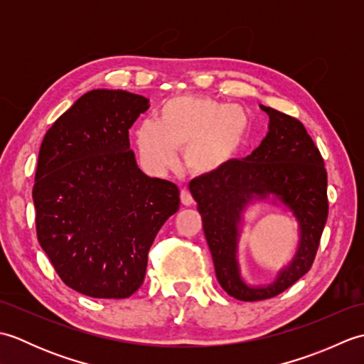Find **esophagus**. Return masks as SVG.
<instances>
[{
	"instance_id": "34e87169",
	"label": "esophagus",
	"mask_w": 364,
	"mask_h": 364,
	"mask_svg": "<svg viewBox=\"0 0 364 364\" xmlns=\"http://www.w3.org/2000/svg\"><path fill=\"white\" fill-rule=\"evenodd\" d=\"M180 197H181V203H183L184 206H191L192 203H194V198H192V194H191V192H189L188 189H183Z\"/></svg>"
}]
</instances>
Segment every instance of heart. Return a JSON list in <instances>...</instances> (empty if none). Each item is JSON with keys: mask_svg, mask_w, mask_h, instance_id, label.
<instances>
[{"mask_svg": "<svg viewBox=\"0 0 364 364\" xmlns=\"http://www.w3.org/2000/svg\"><path fill=\"white\" fill-rule=\"evenodd\" d=\"M250 119L244 107L210 97L181 95L162 105L159 120L145 119L136 131L144 166L164 172L176 164L183 150L184 166L194 175L225 168L244 146Z\"/></svg>", "mask_w": 364, "mask_h": 364, "instance_id": "heart-1", "label": "heart"}]
</instances>
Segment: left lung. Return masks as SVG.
I'll return each instance as SVG.
<instances>
[{
  "instance_id": "left-lung-1",
  "label": "left lung",
  "mask_w": 364,
  "mask_h": 364,
  "mask_svg": "<svg viewBox=\"0 0 364 364\" xmlns=\"http://www.w3.org/2000/svg\"><path fill=\"white\" fill-rule=\"evenodd\" d=\"M259 107L269 115V131L258 149L241 161L233 159L218 173L189 183L218 282L228 296L244 301L275 297L310 270L328 215L327 170L313 139L297 119ZM262 199L280 201L293 213L299 225V245L272 284L253 287L240 275L237 242L246 206Z\"/></svg>"
}]
</instances>
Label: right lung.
I'll return each mask as SVG.
<instances>
[{
	"label": "right lung",
	"mask_w": 364,
	"mask_h": 364,
	"mask_svg": "<svg viewBox=\"0 0 364 364\" xmlns=\"http://www.w3.org/2000/svg\"><path fill=\"white\" fill-rule=\"evenodd\" d=\"M149 100L95 89L46 131L33 200L38 244L68 288L127 299L144 283L146 255L180 208L176 184L146 176L128 131Z\"/></svg>",
	"instance_id": "1"
}]
</instances>
